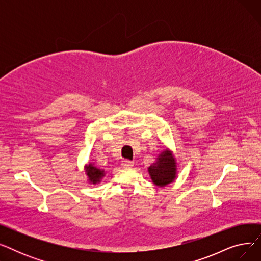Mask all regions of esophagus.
Instances as JSON below:
<instances>
[{
    "label": "esophagus",
    "mask_w": 261,
    "mask_h": 261,
    "mask_svg": "<svg viewBox=\"0 0 261 261\" xmlns=\"http://www.w3.org/2000/svg\"><path fill=\"white\" fill-rule=\"evenodd\" d=\"M133 165H134V163L132 161H129V160H123L121 162V166L123 168H131Z\"/></svg>",
    "instance_id": "1"
}]
</instances>
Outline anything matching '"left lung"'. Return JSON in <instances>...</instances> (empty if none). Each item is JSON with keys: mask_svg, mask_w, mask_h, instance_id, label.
I'll return each mask as SVG.
<instances>
[{"mask_svg": "<svg viewBox=\"0 0 261 261\" xmlns=\"http://www.w3.org/2000/svg\"><path fill=\"white\" fill-rule=\"evenodd\" d=\"M152 182L160 187L171 183L176 175L175 160L168 150L163 151L155 163L148 168Z\"/></svg>", "mask_w": 261, "mask_h": 261, "instance_id": "8db88e82", "label": "left lung"}]
</instances>
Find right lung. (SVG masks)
I'll return each instance as SVG.
<instances>
[{
	"mask_svg": "<svg viewBox=\"0 0 261 261\" xmlns=\"http://www.w3.org/2000/svg\"><path fill=\"white\" fill-rule=\"evenodd\" d=\"M87 174L89 176V180L91 183L97 184L100 182L102 176L105 175V171L101 169H98L97 167H95L93 164H89V166L87 167Z\"/></svg>",
	"mask_w": 261,
	"mask_h": 261,
	"instance_id": "1",
	"label": "right lung"
}]
</instances>
